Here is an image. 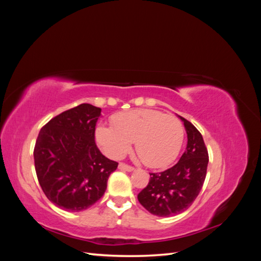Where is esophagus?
<instances>
[{"label": "esophagus", "mask_w": 261, "mask_h": 261, "mask_svg": "<svg viewBox=\"0 0 261 261\" xmlns=\"http://www.w3.org/2000/svg\"><path fill=\"white\" fill-rule=\"evenodd\" d=\"M118 169L124 170V171H128V172H132V171L135 170V168L132 167V165H128V164L123 163V162H121L120 164H118Z\"/></svg>", "instance_id": "34e87169"}]
</instances>
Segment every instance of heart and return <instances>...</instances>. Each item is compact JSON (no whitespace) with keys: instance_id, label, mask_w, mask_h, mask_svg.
I'll return each instance as SVG.
<instances>
[{"instance_id":"obj_1","label":"heart","mask_w":261,"mask_h":261,"mask_svg":"<svg viewBox=\"0 0 261 261\" xmlns=\"http://www.w3.org/2000/svg\"><path fill=\"white\" fill-rule=\"evenodd\" d=\"M113 126L99 125L98 144L112 158H121L136 141L138 156L150 168H162L177 156L184 128L177 117L158 110L137 109L117 113Z\"/></svg>"}]
</instances>
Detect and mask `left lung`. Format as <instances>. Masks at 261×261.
<instances>
[{
	"label": "left lung",
	"instance_id": "left-lung-1",
	"mask_svg": "<svg viewBox=\"0 0 261 261\" xmlns=\"http://www.w3.org/2000/svg\"><path fill=\"white\" fill-rule=\"evenodd\" d=\"M180 117L187 146L179 161L160 173H150L148 185L138 194L145 209L158 217H172L187 210L199 195L207 175L209 155L200 132Z\"/></svg>",
	"mask_w": 261,
	"mask_h": 261
}]
</instances>
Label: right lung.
I'll use <instances>...</instances> for the list:
<instances>
[{"label":"right lung","mask_w":261,"mask_h":261,"mask_svg":"<svg viewBox=\"0 0 261 261\" xmlns=\"http://www.w3.org/2000/svg\"><path fill=\"white\" fill-rule=\"evenodd\" d=\"M101 109L83 103L53 117L39 133L34 159L44 195L67 211L88 209L103 196L116 161L101 153L94 129Z\"/></svg>","instance_id":"1"}]
</instances>
